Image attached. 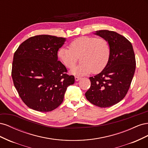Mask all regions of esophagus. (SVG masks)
<instances>
[{"label": "esophagus", "instance_id": "34e87169", "mask_svg": "<svg viewBox=\"0 0 148 148\" xmlns=\"http://www.w3.org/2000/svg\"><path fill=\"white\" fill-rule=\"evenodd\" d=\"M75 81L78 82V81H79V80L80 79H81V77H78V76H75Z\"/></svg>", "mask_w": 148, "mask_h": 148}]
</instances>
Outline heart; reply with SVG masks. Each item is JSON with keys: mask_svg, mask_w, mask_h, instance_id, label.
I'll use <instances>...</instances> for the list:
<instances>
[{"mask_svg": "<svg viewBox=\"0 0 148 148\" xmlns=\"http://www.w3.org/2000/svg\"><path fill=\"white\" fill-rule=\"evenodd\" d=\"M58 57L68 69L75 64L78 57L82 63L72 69L70 73L83 76L92 72L97 73L105 69L110 59V47L106 39L92 36H82L70 43V48L62 47Z\"/></svg>", "mask_w": 148, "mask_h": 148, "instance_id": "heart-1", "label": "heart"}]
</instances>
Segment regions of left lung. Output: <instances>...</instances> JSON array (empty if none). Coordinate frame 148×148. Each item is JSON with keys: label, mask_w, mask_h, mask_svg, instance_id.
Wrapping results in <instances>:
<instances>
[{"label": "left lung", "mask_w": 148, "mask_h": 148, "mask_svg": "<svg viewBox=\"0 0 148 148\" xmlns=\"http://www.w3.org/2000/svg\"><path fill=\"white\" fill-rule=\"evenodd\" d=\"M95 34L108 41L110 56L105 69L89 78L91 86L85 96L92 104L108 107L126 96L136 69L135 56L132 43L119 33L99 30Z\"/></svg>", "instance_id": "obj_1"}]
</instances>
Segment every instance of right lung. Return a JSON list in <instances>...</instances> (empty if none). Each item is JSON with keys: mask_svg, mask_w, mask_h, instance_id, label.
<instances>
[{"mask_svg": "<svg viewBox=\"0 0 148 148\" xmlns=\"http://www.w3.org/2000/svg\"><path fill=\"white\" fill-rule=\"evenodd\" d=\"M65 38L38 35L22 42L12 63L13 84L21 100L30 109L50 112L64 101L67 87L75 83L73 75L58 60L57 52Z\"/></svg>", "mask_w": 148, "mask_h": 148, "instance_id": "1", "label": "right lung"}]
</instances>
